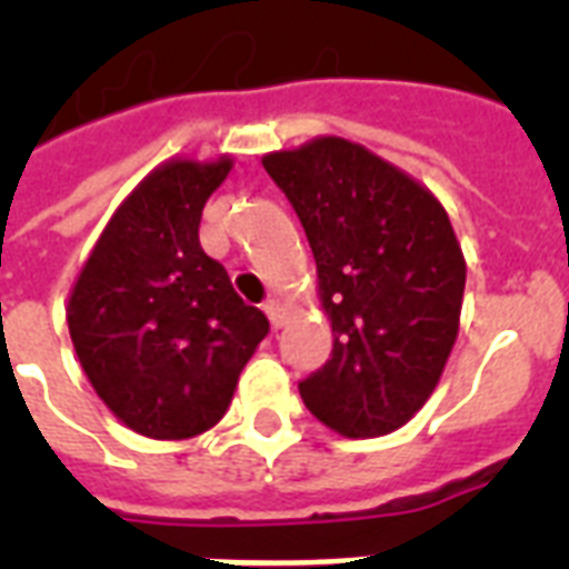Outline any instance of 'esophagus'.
<instances>
[{
    "mask_svg": "<svg viewBox=\"0 0 569 569\" xmlns=\"http://www.w3.org/2000/svg\"><path fill=\"white\" fill-rule=\"evenodd\" d=\"M266 312H268V321H271V328H283L286 325V310L280 301H268L266 303Z\"/></svg>",
    "mask_w": 569,
    "mask_h": 569,
    "instance_id": "34e87169",
    "label": "esophagus"
}]
</instances>
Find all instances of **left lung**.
Listing matches in <instances>:
<instances>
[{"label": "left lung", "mask_w": 569, "mask_h": 569, "mask_svg": "<svg viewBox=\"0 0 569 569\" xmlns=\"http://www.w3.org/2000/svg\"><path fill=\"white\" fill-rule=\"evenodd\" d=\"M310 241L333 351L303 405L342 437L401 428L440 383L460 328L467 262L422 182L346 138L262 156Z\"/></svg>", "instance_id": "left-lung-1"}]
</instances>
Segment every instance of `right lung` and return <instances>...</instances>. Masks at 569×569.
<instances>
[{
	"label": "right lung",
	"mask_w": 569,
	"mask_h": 569,
	"mask_svg": "<svg viewBox=\"0 0 569 569\" xmlns=\"http://www.w3.org/2000/svg\"><path fill=\"white\" fill-rule=\"evenodd\" d=\"M230 171V156L159 164L114 209L70 289L67 328L93 392L153 440L221 422L268 333L197 239L206 200Z\"/></svg>",
	"instance_id": "obj_1"
}]
</instances>
